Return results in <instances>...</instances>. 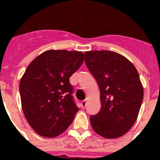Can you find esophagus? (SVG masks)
<instances>
[{"label":"esophagus","mask_w":160,"mask_h":160,"mask_svg":"<svg viewBox=\"0 0 160 160\" xmlns=\"http://www.w3.org/2000/svg\"><path fill=\"white\" fill-rule=\"evenodd\" d=\"M87 99L83 100V101L82 102V107L83 108H84V107H86V105H87Z\"/></svg>","instance_id":"1"}]
</instances>
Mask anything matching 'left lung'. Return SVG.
I'll return each instance as SVG.
<instances>
[{"label": "left lung", "mask_w": 160, "mask_h": 160, "mask_svg": "<svg viewBox=\"0 0 160 160\" xmlns=\"http://www.w3.org/2000/svg\"><path fill=\"white\" fill-rule=\"evenodd\" d=\"M85 62L100 89L101 109L90 118L97 134L121 137L134 125L143 99V88L134 65L108 50L86 52Z\"/></svg>", "instance_id": "obj_1"}]
</instances>
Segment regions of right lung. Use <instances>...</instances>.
Listing matches in <instances>:
<instances>
[{
  "label": "right lung",
  "mask_w": 160,
  "mask_h": 160,
  "mask_svg": "<svg viewBox=\"0 0 160 160\" xmlns=\"http://www.w3.org/2000/svg\"><path fill=\"white\" fill-rule=\"evenodd\" d=\"M83 61L82 52L50 49L25 70L19 86L22 110L38 135L53 138L73 122L79 109L72 95L70 78Z\"/></svg>",
  "instance_id": "1"
}]
</instances>
